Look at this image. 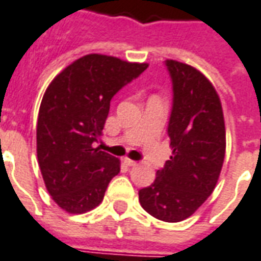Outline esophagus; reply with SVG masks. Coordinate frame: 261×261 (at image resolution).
<instances>
[{
    "instance_id": "1",
    "label": "esophagus",
    "mask_w": 261,
    "mask_h": 261,
    "mask_svg": "<svg viewBox=\"0 0 261 261\" xmlns=\"http://www.w3.org/2000/svg\"><path fill=\"white\" fill-rule=\"evenodd\" d=\"M123 163L128 165V167H135V165L138 164L136 161H133V160H130V159H123Z\"/></svg>"
}]
</instances>
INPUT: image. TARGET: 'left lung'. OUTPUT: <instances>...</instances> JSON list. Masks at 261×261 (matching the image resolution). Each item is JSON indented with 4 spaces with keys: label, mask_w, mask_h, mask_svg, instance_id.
<instances>
[{
    "label": "left lung",
    "mask_w": 261,
    "mask_h": 261,
    "mask_svg": "<svg viewBox=\"0 0 261 261\" xmlns=\"http://www.w3.org/2000/svg\"><path fill=\"white\" fill-rule=\"evenodd\" d=\"M165 66L172 82L167 130L172 155L153 184L139 191V201L157 220L179 222L216 188L225 155V125L220 97L206 76L174 60Z\"/></svg>",
    "instance_id": "left-lung-1"
}]
</instances>
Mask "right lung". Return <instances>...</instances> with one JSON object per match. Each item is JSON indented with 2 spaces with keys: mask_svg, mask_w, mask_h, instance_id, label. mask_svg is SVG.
Instances as JSON below:
<instances>
[{
  "mask_svg": "<svg viewBox=\"0 0 261 261\" xmlns=\"http://www.w3.org/2000/svg\"><path fill=\"white\" fill-rule=\"evenodd\" d=\"M147 64L89 54L55 76L37 118V160L45 188L62 210L82 214L104 199L119 160L94 147L101 136L110 102Z\"/></svg>",
  "mask_w": 261,
  "mask_h": 261,
  "instance_id": "1",
  "label": "right lung"
}]
</instances>
